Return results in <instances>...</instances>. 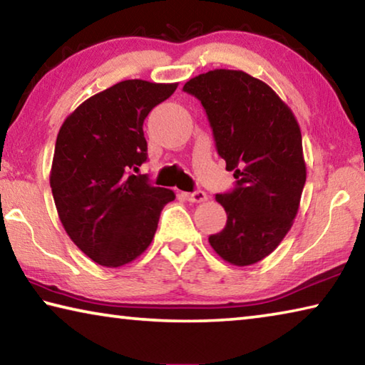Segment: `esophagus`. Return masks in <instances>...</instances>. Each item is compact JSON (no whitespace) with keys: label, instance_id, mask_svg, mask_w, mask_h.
I'll return each mask as SVG.
<instances>
[{"label":"esophagus","instance_id":"1","mask_svg":"<svg viewBox=\"0 0 365 365\" xmlns=\"http://www.w3.org/2000/svg\"><path fill=\"white\" fill-rule=\"evenodd\" d=\"M183 196H185V200L190 201V202H205L207 200V195L201 190L193 191V193H185Z\"/></svg>","mask_w":365,"mask_h":365}]
</instances>
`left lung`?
<instances>
[{"instance_id":"1","label":"left lung","mask_w":365,"mask_h":365,"mask_svg":"<svg viewBox=\"0 0 365 365\" xmlns=\"http://www.w3.org/2000/svg\"><path fill=\"white\" fill-rule=\"evenodd\" d=\"M211 122L215 146L237 187L215 195L227 225L209 243L228 264L245 267L267 257L298 214L306 183L301 128L270 86L243 71L215 69L183 85Z\"/></svg>"}]
</instances>
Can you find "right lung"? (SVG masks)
Listing matches in <instances>:
<instances>
[{"mask_svg": "<svg viewBox=\"0 0 365 365\" xmlns=\"http://www.w3.org/2000/svg\"><path fill=\"white\" fill-rule=\"evenodd\" d=\"M178 83L123 80L90 96L59 128L49 172L69 238L91 261L120 267L143 255L175 193L135 175L148 158L143 122Z\"/></svg>", "mask_w": 365, "mask_h": 365, "instance_id": "add662e5", "label": "right lung"}]
</instances>
